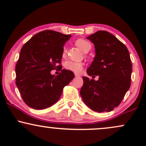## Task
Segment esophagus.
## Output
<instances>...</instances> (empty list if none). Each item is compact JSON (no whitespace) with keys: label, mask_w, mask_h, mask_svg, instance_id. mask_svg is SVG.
<instances>
[{"label":"esophagus","mask_w":146,"mask_h":146,"mask_svg":"<svg viewBox=\"0 0 146 146\" xmlns=\"http://www.w3.org/2000/svg\"><path fill=\"white\" fill-rule=\"evenodd\" d=\"M75 77H78V76H80V75L78 74V73H75Z\"/></svg>","instance_id":"34e87169"}]
</instances>
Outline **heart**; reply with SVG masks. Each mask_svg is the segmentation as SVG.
Wrapping results in <instances>:
<instances>
[{
  "instance_id": "b5f03b06",
  "label": "heart",
  "mask_w": 146,
  "mask_h": 146,
  "mask_svg": "<svg viewBox=\"0 0 146 146\" xmlns=\"http://www.w3.org/2000/svg\"><path fill=\"white\" fill-rule=\"evenodd\" d=\"M75 44L78 46L82 51L85 52L87 49L91 48V44L90 43L86 40L83 39V38H80L75 41ZM66 56V48H63L62 51V56ZM84 66V64L82 62H75L73 61H68L65 63V68L68 71H71L73 73H80L82 71Z\"/></svg>"
}]
</instances>
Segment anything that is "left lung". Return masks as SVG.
I'll use <instances>...</instances> for the list:
<instances>
[{
    "instance_id": "obj_1",
    "label": "left lung",
    "mask_w": 146,
    "mask_h": 146,
    "mask_svg": "<svg viewBox=\"0 0 146 146\" xmlns=\"http://www.w3.org/2000/svg\"><path fill=\"white\" fill-rule=\"evenodd\" d=\"M95 45V56L87 74L95 81L82 77L80 95L87 106L94 111L110 112L119 105L130 86L132 63L128 48L106 31H98L87 37Z\"/></svg>"
}]
</instances>
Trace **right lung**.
Masks as SVG:
<instances>
[{"label": "right lung", "mask_w": 146, "mask_h": 146, "mask_svg": "<svg viewBox=\"0 0 146 146\" xmlns=\"http://www.w3.org/2000/svg\"><path fill=\"white\" fill-rule=\"evenodd\" d=\"M71 37L45 30L36 33L22 47L16 66V84L31 108L42 110L56 104L64 87L74 78V73L66 69L58 75L51 73L61 66L57 64L61 62L63 46Z\"/></svg>", "instance_id": "1"}]
</instances>
